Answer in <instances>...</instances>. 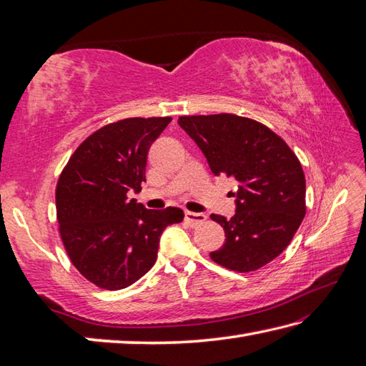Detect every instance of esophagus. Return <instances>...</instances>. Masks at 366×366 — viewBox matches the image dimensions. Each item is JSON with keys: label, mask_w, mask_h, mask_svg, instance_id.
Instances as JSON below:
<instances>
[{"label": "esophagus", "mask_w": 366, "mask_h": 366, "mask_svg": "<svg viewBox=\"0 0 366 366\" xmlns=\"http://www.w3.org/2000/svg\"><path fill=\"white\" fill-rule=\"evenodd\" d=\"M207 217L204 214H197V212H185V222H189L192 227H197V224H201L206 222Z\"/></svg>", "instance_id": "obj_1"}]
</instances>
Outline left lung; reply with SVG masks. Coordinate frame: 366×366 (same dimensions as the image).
<instances>
[{
    "instance_id": "1",
    "label": "left lung",
    "mask_w": 366,
    "mask_h": 366,
    "mask_svg": "<svg viewBox=\"0 0 366 366\" xmlns=\"http://www.w3.org/2000/svg\"><path fill=\"white\" fill-rule=\"evenodd\" d=\"M203 151L215 176L237 181L236 214H212L224 244L212 261L234 272L266 266L290 245L305 217V174L299 159L264 124L231 113L181 116L177 121Z\"/></svg>"
}]
</instances>
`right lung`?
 <instances>
[{
	"instance_id": "obj_1",
	"label": "right lung",
	"mask_w": 366,
	"mask_h": 366,
	"mask_svg": "<svg viewBox=\"0 0 366 366\" xmlns=\"http://www.w3.org/2000/svg\"><path fill=\"white\" fill-rule=\"evenodd\" d=\"M171 118H129L96 130L76 147L56 185V217L66 252L80 274L102 290L134 285L157 259L179 207L146 209L129 192L146 182L147 151Z\"/></svg>"
}]
</instances>
